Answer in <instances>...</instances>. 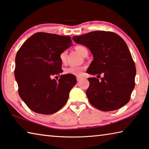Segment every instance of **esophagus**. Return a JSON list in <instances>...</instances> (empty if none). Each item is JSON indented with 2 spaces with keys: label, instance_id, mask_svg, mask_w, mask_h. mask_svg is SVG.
Instances as JSON below:
<instances>
[{
  "label": "esophagus",
  "instance_id": "esophagus-1",
  "mask_svg": "<svg viewBox=\"0 0 149 149\" xmlns=\"http://www.w3.org/2000/svg\"><path fill=\"white\" fill-rule=\"evenodd\" d=\"M82 79H83V77H79V76H77V81H80V80H81Z\"/></svg>",
  "mask_w": 149,
  "mask_h": 149
}]
</instances>
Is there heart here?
<instances>
[{
  "label": "heart",
  "instance_id": "b5f03b06",
  "mask_svg": "<svg viewBox=\"0 0 149 149\" xmlns=\"http://www.w3.org/2000/svg\"><path fill=\"white\" fill-rule=\"evenodd\" d=\"M75 49L83 56L86 55V54H88V50H87L86 47H85L84 46L78 45V46L75 47ZM59 58H60V62L62 63H65L66 60H67V52L65 50L62 52L60 56H59ZM85 69H86V67H84V66H70V67L66 68L65 70V72L68 74L81 75L83 74V72Z\"/></svg>",
  "mask_w": 149,
  "mask_h": 149
}]
</instances>
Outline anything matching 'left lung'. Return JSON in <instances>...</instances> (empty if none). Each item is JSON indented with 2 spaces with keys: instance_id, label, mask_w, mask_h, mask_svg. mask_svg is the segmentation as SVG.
I'll return each mask as SVG.
<instances>
[{
  "instance_id": "1",
  "label": "left lung",
  "mask_w": 149,
  "mask_h": 149,
  "mask_svg": "<svg viewBox=\"0 0 149 149\" xmlns=\"http://www.w3.org/2000/svg\"><path fill=\"white\" fill-rule=\"evenodd\" d=\"M90 49L93 60L87 70L89 77L86 95L89 103L102 111L121 108L129 102L135 83V64L126 42L116 33L93 31L73 37Z\"/></svg>"
}]
</instances>
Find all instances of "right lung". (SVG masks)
<instances>
[{"instance_id": "add662e5", "label": "right lung", "mask_w": 149, "mask_h": 149, "mask_svg": "<svg viewBox=\"0 0 149 149\" xmlns=\"http://www.w3.org/2000/svg\"><path fill=\"white\" fill-rule=\"evenodd\" d=\"M72 43L68 36L38 32L18 49L15 70L18 94L34 112L53 114L67 103L76 77L61 75L58 81L52 77L63 72L59 56Z\"/></svg>"}]
</instances>
